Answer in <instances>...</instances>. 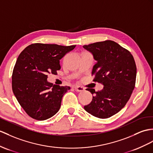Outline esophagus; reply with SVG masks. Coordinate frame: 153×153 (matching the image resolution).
Wrapping results in <instances>:
<instances>
[{"label":"esophagus","mask_w":153,"mask_h":153,"mask_svg":"<svg viewBox=\"0 0 153 153\" xmlns=\"http://www.w3.org/2000/svg\"><path fill=\"white\" fill-rule=\"evenodd\" d=\"M74 89H75V91H78V92H82V91H84V89H85L84 88L82 87V86H79V85H76V86L74 87Z\"/></svg>","instance_id":"1"}]
</instances>
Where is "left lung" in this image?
Here are the masks:
<instances>
[{
	"instance_id": "1",
	"label": "left lung",
	"mask_w": 153,
	"mask_h": 153,
	"mask_svg": "<svg viewBox=\"0 0 153 153\" xmlns=\"http://www.w3.org/2000/svg\"><path fill=\"white\" fill-rule=\"evenodd\" d=\"M94 56L97 63L93 68L94 82L104 88L100 91L87 88L93 97L84 106L94 116L105 119L119 112L128 102L135 87L136 65L133 56L114 41L106 40L84 45Z\"/></svg>"
}]
</instances>
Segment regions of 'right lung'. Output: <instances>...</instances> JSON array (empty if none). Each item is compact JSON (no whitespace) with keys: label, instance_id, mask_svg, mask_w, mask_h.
Wrapping results in <instances>:
<instances>
[{"label":"right lung","instance_id":"1","mask_svg":"<svg viewBox=\"0 0 153 153\" xmlns=\"http://www.w3.org/2000/svg\"><path fill=\"white\" fill-rule=\"evenodd\" d=\"M75 47L33 43L18 56L12 74V90L30 117L45 120L60 108L63 96L70 87L48 82L47 74H56L61 69L59 59Z\"/></svg>","mask_w":153,"mask_h":153}]
</instances>
